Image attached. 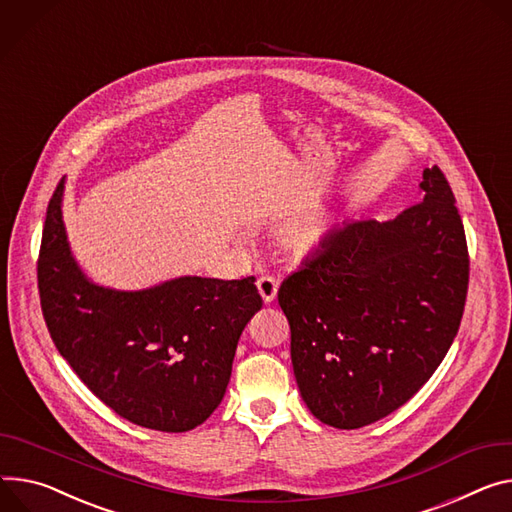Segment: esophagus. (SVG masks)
I'll list each match as a JSON object with an SVG mask.
<instances>
[{
    "label": "esophagus",
    "instance_id": "34e87169",
    "mask_svg": "<svg viewBox=\"0 0 512 512\" xmlns=\"http://www.w3.org/2000/svg\"><path fill=\"white\" fill-rule=\"evenodd\" d=\"M256 285H258V291H260L264 303H272L274 297H277V293H279V281L270 277V274H264V277H260Z\"/></svg>",
    "mask_w": 512,
    "mask_h": 512
}]
</instances>
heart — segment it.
<instances>
[{"label": "heart", "mask_w": 512, "mask_h": 512, "mask_svg": "<svg viewBox=\"0 0 512 512\" xmlns=\"http://www.w3.org/2000/svg\"><path fill=\"white\" fill-rule=\"evenodd\" d=\"M328 233V221L324 217H309L303 221L293 223L285 231V242L289 248L297 252H309L326 238Z\"/></svg>", "instance_id": "heart-1"}]
</instances>
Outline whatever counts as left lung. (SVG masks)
<instances>
[{
  "mask_svg": "<svg viewBox=\"0 0 512 512\" xmlns=\"http://www.w3.org/2000/svg\"><path fill=\"white\" fill-rule=\"evenodd\" d=\"M469 254L453 190L426 168L420 201L393 221H350L279 289L291 361L311 414L361 428L404 406L457 336Z\"/></svg>",
  "mask_w": 512,
  "mask_h": 512,
  "instance_id": "obj_1",
  "label": "left lung"
}]
</instances>
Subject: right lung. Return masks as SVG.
Instances as JSON below:
<instances>
[{
	"instance_id": "obj_1",
	"label": "right lung",
	"mask_w": 512,
	"mask_h": 512,
	"mask_svg": "<svg viewBox=\"0 0 512 512\" xmlns=\"http://www.w3.org/2000/svg\"><path fill=\"white\" fill-rule=\"evenodd\" d=\"M57 184L36 262L49 334L94 396L133 424L186 432L221 404L238 340L262 307L254 277H180L145 291L90 283L69 252Z\"/></svg>"
}]
</instances>
